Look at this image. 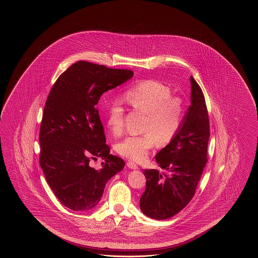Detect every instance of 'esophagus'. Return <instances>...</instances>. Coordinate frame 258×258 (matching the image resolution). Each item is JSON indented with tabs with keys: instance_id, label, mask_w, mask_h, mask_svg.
Instances as JSON below:
<instances>
[{
	"instance_id": "1",
	"label": "esophagus",
	"mask_w": 258,
	"mask_h": 258,
	"mask_svg": "<svg viewBox=\"0 0 258 258\" xmlns=\"http://www.w3.org/2000/svg\"><path fill=\"white\" fill-rule=\"evenodd\" d=\"M126 165L132 170H137V169H138V166L135 162H133V161H127Z\"/></svg>"
}]
</instances>
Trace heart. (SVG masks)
<instances>
[{
    "mask_svg": "<svg viewBox=\"0 0 258 258\" xmlns=\"http://www.w3.org/2000/svg\"><path fill=\"white\" fill-rule=\"evenodd\" d=\"M124 98L135 110L147 117L143 124L144 134L124 138L116 145V152L127 159L142 161L157 143L164 147L175 138L185 118L186 104L181 97L172 96L170 87L157 80L138 83ZM107 123L114 136H121L124 131V109L119 102L109 107Z\"/></svg>",
    "mask_w": 258,
    "mask_h": 258,
    "instance_id": "obj_1",
    "label": "heart"
}]
</instances>
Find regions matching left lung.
<instances>
[{
  "mask_svg": "<svg viewBox=\"0 0 258 258\" xmlns=\"http://www.w3.org/2000/svg\"><path fill=\"white\" fill-rule=\"evenodd\" d=\"M190 81L191 105L181 130L155 157L162 171L144 170L147 183L140 209L151 219H169L184 209L208 162L209 112L202 89L194 77Z\"/></svg>",
  "mask_w": 258,
  "mask_h": 258,
  "instance_id": "left-lung-1",
  "label": "left lung"
}]
</instances>
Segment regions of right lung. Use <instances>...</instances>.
Listing matches in <instances>:
<instances>
[{
	"instance_id": "obj_1",
	"label": "right lung",
	"mask_w": 258,
	"mask_h": 258,
	"mask_svg": "<svg viewBox=\"0 0 258 258\" xmlns=\"http://www.w3.org/2000/svg\"><path fill=\"white\" fill-rule=\"evenodd\" d=\"M134 76L79 60L63 72L49 91L39 129V164L60 203L74 211L98 205L105 185L124 161L110 154L97 104L102 94ZM105 159L96 170L90 159Z\"/></svg>"
}]
</instances>
